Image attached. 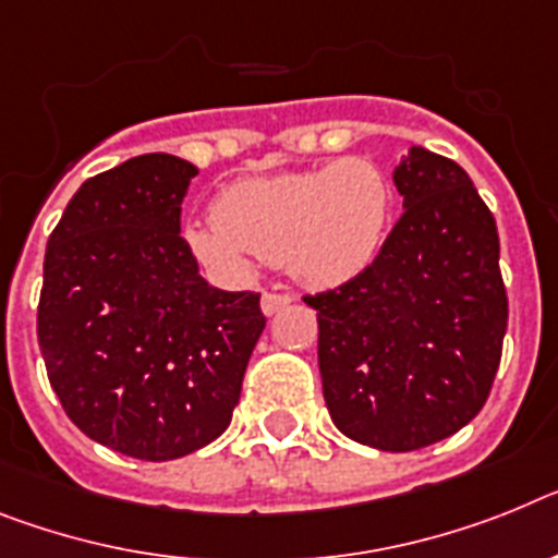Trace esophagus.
Returning a JSON list of instances; mask_svg holds the SVG:
<instances>
[{"label":"esophagus","instance_id":"34e87169","mask_svg":"<svg viewBox=\"0 0 558 558\" xmlns=\"http://www.w3.org/2000/svg\"><path fill=\"white\" fill-rule=\"evenodd\" d=\"M289 303H292V298H289V294H280V292H264V298H260V308H264V315H275V312H280V308H287Z\"/></svg>","mask_w":558,"mask_h":558}]
</instances>
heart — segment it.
I'll return each instance as SVG.
<instances>
[{
	"label": "heart",
	"instance_id": "b5f03b06",
	"mask_svg": "<svg viewBox=\"0 0 558 558\" xmlns=\"http://www.w3.org/2000/svg\"><path fill=\"white\" fill-rule=\"evenodd\" d=\"M395 192L368 158L315 170L241 178L215 198V223H186L190 252L241 275L250 255L287 264L306 287H337L372 264L386 241Z\"/></svg>",
	"mask_w": 558,
	"mask_h": 558
}]
</instances>
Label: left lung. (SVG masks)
I'll return each instance as SVG.
<instances>
[{"mask_svg":"<svg viewBox=\"0 0 558 558\" xmlns=\"http://www.w3.org/2000/svg\"><path fill=\"white\" fill-rule=\"evenodd\" d=\"M402 215L372 266L303 301L331 423L380 451H416L480 414L508 329L496 221L460 163L411 147Z\"/></svg>","mask_w":558,"mask_h":558,"instance_id":"8db88e82","label":"left lung"}]
</instances>
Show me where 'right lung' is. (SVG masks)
<instances>
[{
    "label": "right lung",
    "instance_id": "right-lung-1",
    "mask_svg": "<svg viewBox=\"0 0 558 558\" xmlns=\"http://www.w3.org/2000/svg\"><path fill=\"white\" fill-rule=\"evenodd\" d=\"M198 167L147 153L87 178L45 252L39 349L64 414L135 460L227 430L266 317L260 294L198 275L181 201Z\"/></svg>",
    "mask_w": 558,
    "mask_h": 558
}]
</instances>
